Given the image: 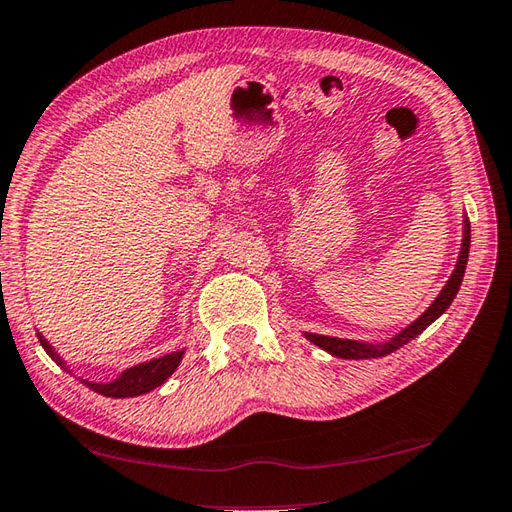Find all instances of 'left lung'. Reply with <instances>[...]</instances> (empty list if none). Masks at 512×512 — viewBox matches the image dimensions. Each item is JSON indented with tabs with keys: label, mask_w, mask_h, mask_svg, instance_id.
<instances>
[{
	"label": "left lung",
	"mask_w": 512,
	"mask_h": 512,
	"mask_svg": "<svg viewBox=\"0 0 512 512\" xmlns=\"http://www.w3.org/2000/svg\"><path fill=\"white\" fill-rule=\"evenodd\" d=\"M468 253H470V221L463 219V241H461V253L457 259V266L450 275L448 284L443 286V291L436 295V300L427 306V311L416 318L410 327H405L401 333H396L392 340L387 342H378V345H371V342H360V340H347V338H331V336H318V333H304L313 345H318L320 349L329 351L331 356L338 358H351V360H365V358H380L387 356L396 349H401L407 342L414 340L416 336L430 327V324L443 315V311L452 304L454 297L459 293V286L463 282V273H466V264H468Z\"/></svg>",
	"instance_id": "obj_1"
}]
</instances>
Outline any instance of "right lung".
Segmentation results:
<instances>
[{"label":"right lung","mask_w":512,"mask_h":512,"mask_svg":"<svg viewBox=\"0 0 512 512\" xmlns=\"http://www.w3.org/2000/svg\"><path fill=\"white\" fill-rule=\"evenodd\" d=\"M37 338H40V345L44 347V351L49 353V356L58 362L62 369L69 367L64 365V360L55 353V349L49 345V342L44 340L42 333H37ZM185 351H172V353H165L161 358H154L150 362H141V365H134L125 369L123 374H120L116 380H111V383H91V380H82L89 389H94V392L102 394V396H109V398H127V396H141L152 392L154 387L163 385L167 378L174 374V369L179 367V362L183 358Z\"/></svg>","instance_id":"right-lung-1"}]
</instances>
